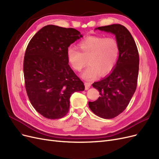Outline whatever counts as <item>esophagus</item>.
<instances>
[{
	"label": "esophagus",
	"instance_id": "esophagus-1",
	"mask_svg": "<svg viewBox=\"0 0 159 159\" xmlns=\"http://www.w3.org/2000/svg\"><path fill=\"white\" fill-rule=\"evenodd\" d=\"M84 85H85V89L86 90L89 89V88H90V86H91V84L89 82H85Z\"/></svg>",
	"mask_w": 159,
	"mask_h": 159
}]
</instances>
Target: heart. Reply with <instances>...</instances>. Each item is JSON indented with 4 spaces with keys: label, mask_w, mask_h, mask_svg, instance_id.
<instances>
[{
    "label": "heart",
    "mask_w": 159,
    "mask_h": 159,
    "mask_svg": "<svg viewBox=\"0 0 159 159\" xmlns=\"http://www.w3.org/2000/svg\"><path fill=\"white\" fill-rule=\"evenodd\" d=\"M80 51L69 48L67 56L75 70L80 71L87 64L89 66L81 76L85 80H93L99 75L106 76L113 71L119 56V46L112 38L89 36L79 43Z\"/></svg>",
    "instance_id": "1"
}]
</instances>
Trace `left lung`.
Returning a JSON list of instances; mask_svg holds the SVG:
<instances>
[{
  "mask_svg": "<svg viewBox=\"0 0 159 159\" xmlns=\"http://www.w3.org/2000/svg\"><path fill=\"white\" fill-rule=\"evenodd\" d=\"M113 34L119 46V57L113 71L92 85L100 97L89 102L94 114L103 119H113L125 109L137 85L139 56L132 35L121 25H111L95 28Z\"/></svg>",
  "mask_w": 159,
  "mask_h": 159,
  "instance_id": "1",
  "label": "left lung"
}]
</instances>
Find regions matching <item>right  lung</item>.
I'll return each instance as SVG.
<instances>
[{
  "label": "right lung",
  "mask_w": 159,
  "mask_h": 159,
  "mask_svg": "<svg viewBox=\"0 0 159 159\" xmlns=\"http://www.w3.org/2000/svg\"><path fill=\"white\" fill-rule=\"evenodd\" d=\"M74 28L44 26L32 37L25 52L23 71L30 102L47 119L64 117L70 98L85 86L68 64V47L80 38Z\"/></svg>",
  "instance_id": "1"
}]
</instances>
